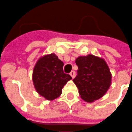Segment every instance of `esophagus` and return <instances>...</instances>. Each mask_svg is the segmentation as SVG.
I'll return each mask as SVG.
<instances>
[{"label":"esophagus","mask_w":132,"mask_h":132,"mask_svg":"<svg viewBox=\"0 0 132 132\" xmlns=\"http://www.w3.org/2000/svg\"><path fill=\"white\" fill-rule=\"evenodd\" d=\"M69 74H70V76L72 77V78H74L75 76H76V72H75L74 71H71Z\"/></svg>","instance_id":"obj_1"}]
</instances>
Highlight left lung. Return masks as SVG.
<instances>
[{"label":"left lung","instance_id":"8db88e82","mask_svg":"<svg viewBox=\"0 0 132 132\" xmlns=\"http://www.w3.org/2000/svg\"><path fill=\"white\" fill-rule=\"evenodd\" d=\"M78 75L73 80L84 101L93 102L106 94L111 85L112 74L102 58L93 54L79 56L76 60Z\"/></svg>","mask_w":132,"mask_h":132}]
</instances>
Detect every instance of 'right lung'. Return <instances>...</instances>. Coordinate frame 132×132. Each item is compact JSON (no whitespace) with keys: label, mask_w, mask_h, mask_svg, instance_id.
<instances>
[{"label":"right lung","mask_w":132,"mask_h":132,"mask_svg":"<svg viewBox=\"0 0 132 132\" xmlns=\"http://www.w3.org/2000/svg\"><path fill=\"white\" fill-rule=\"evenodd\" d=\"M62 62L54 53L46 54L37 61L32 71V82L37 92L46 100H54L72 78L63 72Z\"/></svg>","instance_id":"right-lung-1"}]
</instances>
